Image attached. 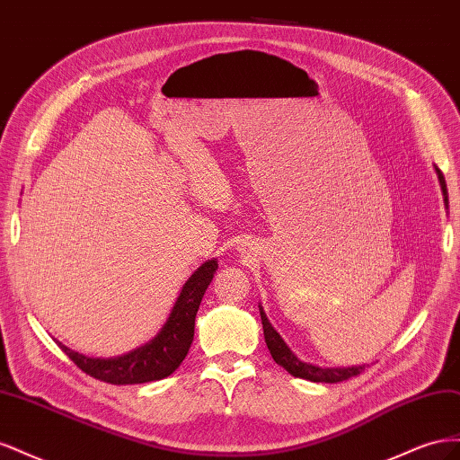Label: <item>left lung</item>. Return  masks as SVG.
Instances as JSON below:
<instances>
[{
  "label": "left lung",
  "mask_w": 460,
  "mask_h": 460,
  "mask_svg": "<svg viewBox=\"0 0 460 460\" xmlns=\"http://www.w3.org/2000/svg\"><path fill=\"white\" fill-rule=\"evenodd\" d=\"M438 176H439V184L443 190L445 196V205H449L447 199V184H445V178L441 174L439 169ZM261 323H262V332H264V341H267L269 351L272 355V358L276 360V365L284 367L291 376L296 378H303L309 382H324V384H338V382H345L349 378H355L360 372L365 370V367H351V368H320L309 363H303L294 353L289 351V347L284 343V340L278 336V332L270 326L267 314H264L262 307H261Z\"/></svg>",
  "instance_id": "left-lung-1"
}]
</instances>
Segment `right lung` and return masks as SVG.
<instances>
[{
    "label": "right lung",
    "instance_id": "add662e5",
    "mask_svg": "<svg viewBox=\"0 0 460 460\" xmlns=\"http://www.w3.org/2000/svg\"><path fill=\"white\" fill-rule=\"evenodd\" d=\"M218 269L217 261H207L193 272L174 303L169 320H166L155 340L137 347L132 353L117 358H92L80 355L61 345L66 357L92 378L115 385L146 384L163 380L171 376L190 351L196 328V314L205 289L211 284Z\"/></svg>",
    "mask_w": 460,
    "mask_h": 460
}]
</instances>
